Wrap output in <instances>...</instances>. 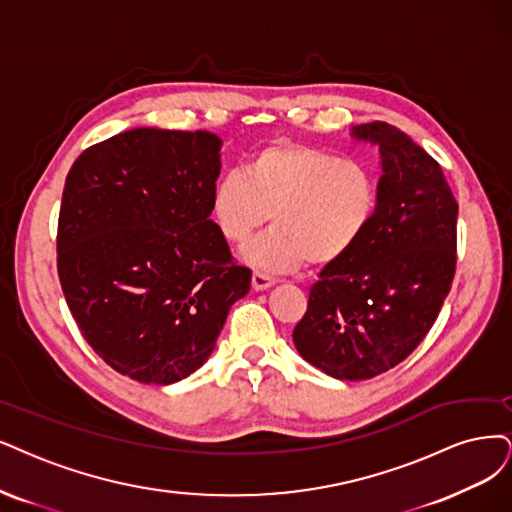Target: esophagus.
<instances>
[{
    "label": "esophagus",
    "instance_id": "34e87169",
    "mask_svg": "<svg viewBox=\"0 0 512 512\" xmlns=\"http://www.w3.org/2000/svg\"><path fill=\"white\" fill-rule=\"evenodd\" d=\"M251 285H253L255 291H266V289H270L274 285V278L268 276V274H263V272H253Z\"/></svg>",
    "mask_w": 512,
    "mask_h": 512
}]
</instances>
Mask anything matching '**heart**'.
<instances>
[{"instance_id": "1", "label": "heart", "mask_w": 512, "mask_h": 512, "mask_svg": "<svg viewBox=\"0 0 512 512\" xmlns=\"http://www.w3.org/2000/svg\"><path fill=\"white\" fill-rule=\"evenodd\" d=\"M380 208V179L361 160H342L327 149L276 141L257 149L244 175L217 179L211 215L230 244L249 240L242 257L263 272L323 270L344 261L367 236Z\"/></svg>"}]
</instances>
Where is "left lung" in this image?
<instances>
[{
  "label": "left lung",
  "instance_id": "left-lung-1",
  "mask_svg": "<svg viewBox=\"0 0 512 512\" xmlns=\"http://www.w3.org/2000/svg\"><path fill=\"white\" fill-rule=\"evenodd\" d=\"M380 145V208L367 236L323 268L293 329L297 352L337 380L403 363L437 320L458 261V202L439 162L386 122L354 126Z\"/></svg>",
  "mask_w": 512,
  "mask_h": 512
}]
</instances>
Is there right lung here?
Masks as SVG:
<instances>
[{"instance_id": "1", "label": "right lung", "mask_w": 512, "mask_h": 512, "mask_svg": "<svg viewBox=\"0 0 512 512\" xmlns=\"http://www.w3.org/2000/svg\"><path fill=\"white\" fill-rule=\"evenodd\" d=\"M221 139L135 128L84 149L65 179L56 270L103 361L141 384L194 373L251 270L211 221Z\"/></svg>"}]
</instances>
